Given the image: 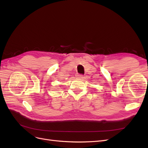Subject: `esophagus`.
Here are the masks:
<instances>
[{
	"label": "esophagus",
	"instance_id": "esophagus-1",
	"mask_svg": "<svg viewBox=\"0 0 148 148\" xmlns=\"http://www.w3.org/2000/svg\"><path fill=\"white\" fill-rule=\"evenodd\" d=\"M77 78H79V79H83V76L82 75H77Z\"/></svg>",
	"mask_w": 148,
	"mask_h": 148
}]
</instances>
